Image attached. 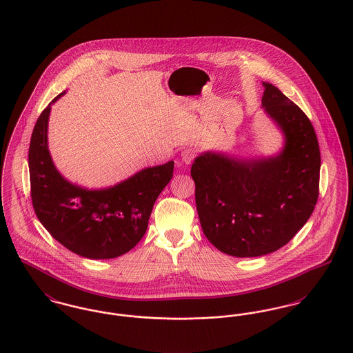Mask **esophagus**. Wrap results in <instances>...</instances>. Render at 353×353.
I'll list each match as a JSON object with an SVG mask.
<instances>
[{"mask_svg":"<svg viewBox=\"0 0 353 353\" xmlns=\"http://www.w3.org/2000/svg\"><path fill=\"white\" fill-rule=\"evenodd\" d=\"M194 157H196V150L192 149V148H187V149H184V150L181 152V159H183V161H184L187 165L193 163Z\"/></svg>","mask_w":353,"mask_h":353,"instance_id":"obj_1","label":"esophagus"}]
</instances>
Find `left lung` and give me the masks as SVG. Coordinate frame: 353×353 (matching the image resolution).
<instances>
[{"label": "left lung", "mask_w": 353, "mask_h": 353, "mask_svg": "<svg viewBox=\"0 0 353 353\" xmlns=\"http://www.w3.org/2000/svg\"><path fill=\"white\" fill-rule=\"evenodd\" d=\"M263 85V108L285 137L281 153L241 160L207 152L190 169L204 234L236 257H257L288 244L319 197L321 159L313 125L280 89Z\"/></svg>", "instance_id": "1"}]
</instances>
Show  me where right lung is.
<instances>
[{
	"instance_id": "add662e5",
	"label": "right lung",
	"mask_w": 353,
	"mask_h": 353,
	"mask_svg": "<svg viewBox=\"0 0 353 353\" xmlns=\"http://www.w3.org/2000/svg\"><path fill=\"white\" fill-rule=\"evenodd\" d=\"M50 104L34 125L29 146L34 212L52 237L73 253L92 260L119 257L145 234L153 205L170 181L174 163L143 169L114 187L88 190L73 185L59 173L48 149Z\"/></svg>"
}]
</instances>
